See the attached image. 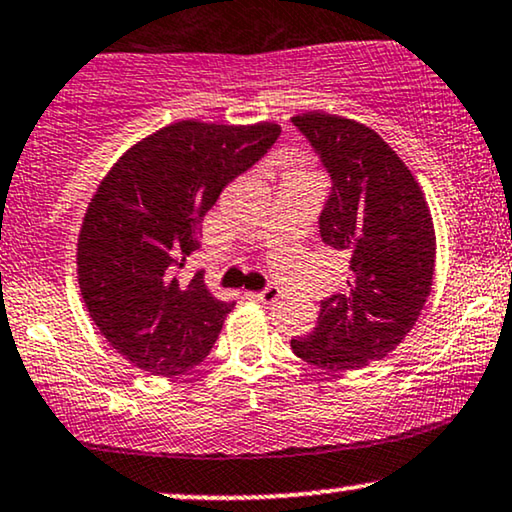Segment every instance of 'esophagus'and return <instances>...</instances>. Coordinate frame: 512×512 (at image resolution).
Returning a JSON list of instances; mask_svg holds the SVG:
<instances>
[{"label": "esophagus", "instance_id": "1", "mask_svg": "<svg viewBox=\"0 0 512 512\" xmlns=\"http://www.w3.org/2000/svg\"><path fill=\"white\" fill-rule=\"evenodd\" d=\"M278 295H281V290H278L276 286H267V288H262L260 293H255V300L264 302V304H274L278 300Z\"/></svg>", "mask_w": 512, "mask_h": 512}]
</instances>
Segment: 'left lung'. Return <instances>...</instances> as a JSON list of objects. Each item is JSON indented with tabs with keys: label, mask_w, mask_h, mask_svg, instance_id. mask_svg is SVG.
I'll return each instance as SVG.
<instances>
[{
	"label": "left lung",
	"mask_w": 512,
	"mask_h": 512,
	"mask_svg": "<svg viewBox=\"0 0 512 512\" xmlns=\"http://www.w3.org/2000/svg\"><path fill=\"white\" fill-rule=\"evenodd\" d=\"M290 122L331 179L321 241L349 260L347 288L321 302L314 331L290 347L323 371H359L416 326L435 274V226L411 170L371 127L328 113Z\"/></svg>",
	"instance_id": "8db88e82"
}]
</instances>
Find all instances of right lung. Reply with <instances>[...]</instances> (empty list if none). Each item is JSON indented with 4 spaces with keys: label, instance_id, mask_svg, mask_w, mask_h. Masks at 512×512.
<instances>
[{
    "label": "right lung",
    "instance_id": "obj_1",
    "mask_svg": "<svg viewBox=\"0 0 512 512\" xmlns=\"http://www.w3.org/2000/svg\"><path fill=\"white\" fill-rule=\"evenodd\" d=\"M281 127L181 120L132 146L84 215L77 276L108 345L151 375L191 371L210 354L234 302L179 276L219 193L276 144Z\"/></svg>",
    "mask_w": 512,
    "mask_h": 512
}]
</instances>
